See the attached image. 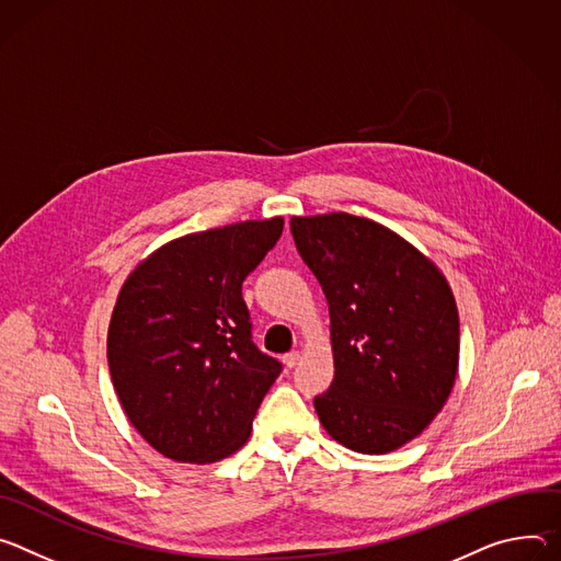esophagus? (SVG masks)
<instances>
[{
  "label": "esophagus",
  "instance_id": "34e87169",
  "mask_svg": "<svg viewBox=\"0 0 561 561\" xmlns=\"http://www.w3.org/2000/svg\"><path fill=\"white\" fill-rule=\"evenodd\" d=\"M298 360H300V354H298V352H289V354L283 356V363H285L287 369H294V367L298 365Z\"/></svg>",
  "mask_w": 561,
  "mask_h": 561
}]
</instances>
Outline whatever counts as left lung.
<instances>
[{"mask_svg": "<svg viewBox=\"0 0 561 561\" xmlns=\"http://www.w3.org/2000/svg\"><path fill=\"white\" fill-rule=\"evenodd\" d=\"M291 236L330 305L334 381L314 399L330 437L392 453L432 423L459 371L453 289L392 229L352 214L294 216Z\"/></svg>", "mask_w": 561, "mask_h": 561, "instance_id": "1", "label": "left lung"}]
</instances>
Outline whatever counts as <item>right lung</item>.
Returning a JSON list of instances; mask_svg holds the SVG:
<instances>
[{
	"instance_id": "add662e5",
	"label": "right lung",
	"mask_w": 561,
	"mask_h": 561,
	"mask_svg": "<svg viewBox=\"0 0 561 561\" xmlns=\"http://www.w3.org/2000/svg\"><path fill=\"white\" fill-rule=\"evenodd\" d=\"M283 225L276 216L169 240L117 294L111 381L131 425L167 459L214 463L249 439L280 363L252 341L242 280Z\"/></svg>"
}]
</instances>
